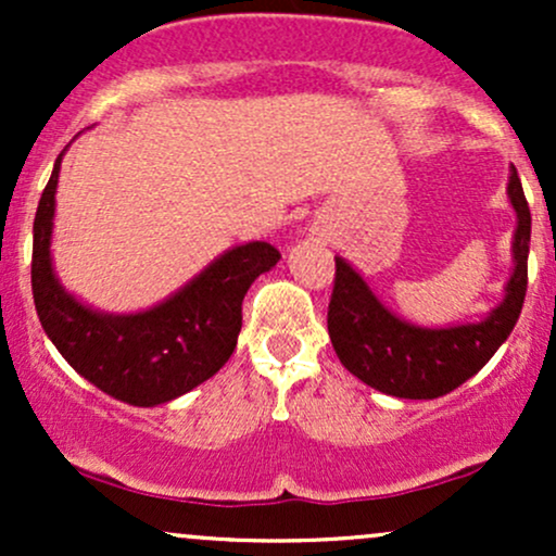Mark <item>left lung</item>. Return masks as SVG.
I'll return each instance as SVG.
<instances>
[{"mask_svg":"<svg viewBox=\"0 0 556 556\" xmlns=\"http://www.w3.org/2000/svg\"><path fill=\"white\" fill-rule=\"evenodd\" d=\"M507 198L518 214L513 235V274L504 298L481 321L418 327L387 308L361 271L337 256L329 303V337L337 358L363 384L402 400H433L476 376L518 324L528 287L531 208L520 177L509 169Z\"/></svg>","mask_w":556,"mask_h":556,"instance_id":"obj_1","label":"left lung"}]
</instances>
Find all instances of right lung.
Returning a JSON list of instances; mask_svg holds the SVG:
<instances>
[{"label": "right lung", "mask_w": 556, "mask_h": 556, "mask_svg": "<svg viewBox=\"0 0 556 556\" xmlns=\"http://www.w3.org/2000/svg\"><path fill=\"white\" fill-rule=\"evenodd\" d=\"M65 151L56 156L34 219L30 285L38 321L62 358L110 397L138 407L180 397L229 361L248 287L282 256L269 242H245L214 258L154 308L96 311L62 287L52 264L54 195Z\"/></svg>", "instance_id": "1"}]
</instances>
